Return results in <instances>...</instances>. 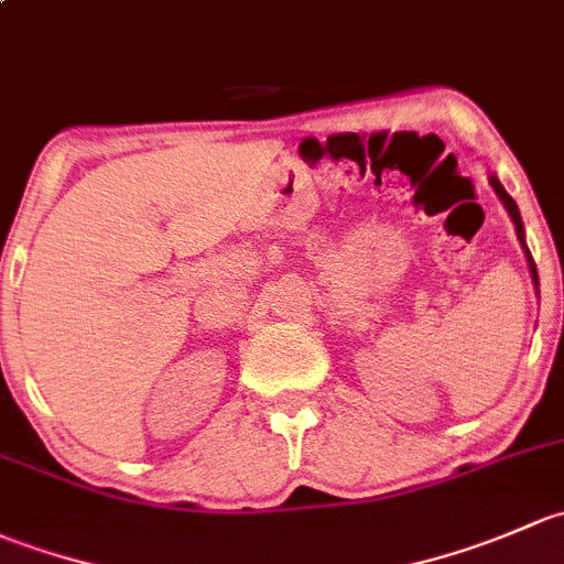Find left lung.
<instances>
[{
	"instance_id": "obj_1",
	"label": "left lung",
	"mask_w": 564,
	"mask_h": 564,
	"mask_svg": "<svg viewBox=\"0 0 564 564\" xmlns=\"http://www.w3.org/2000/svg\"><path fill=\"white\" fill-rule=\"evenodd\" d=\"M489 182H491V187H495V193L499 195V200H502V206L508 208L510 219H513V225H516V236H519L521 247H524V252H527V260H530V274H532V282L538 284V269H535V260H532L530 249H527V241H524V223H521L519 206H516L513 197H510L508 193H505V187H502V184H499V178H497V176H489Z\"/></svg>"
}]
</instances>
